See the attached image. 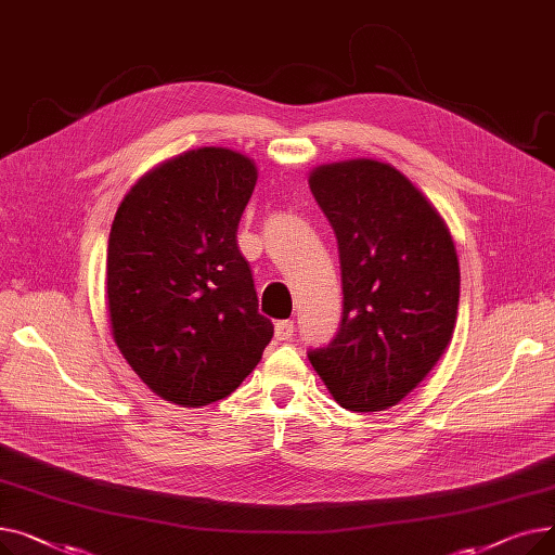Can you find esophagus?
I'll use <instances>...</instances> for the list:
<instances>
[{
    "label": "esophagus",
    "mask_w": 555,
    "mask_h": 555,
    "mask_svg": "<svg viewBox=\"0 0 555 555\" xmlns=\"http://www.w3.org/2000/svg\"><path fill=\"white\" fill-rule=\"evenodd\" d=\"M293 335H295V322H289V319H285V322H276V324H274V337H276L279 341L293 339Z\"/></svg>",
    "instance_id": "esophagus-1"
}]
</instances>
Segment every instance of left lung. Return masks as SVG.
<instances>
[{
    "mask_svg": "<svg viewBox=\"0 0 555 555\" xmlns=\"http://www.w3.org/2000/svg\"><path fill=\"white\" fill-rule=\"evenodd\" d=\"M308 182L337 236L344 293L337 335L308 360L344 410L383 412L423 383L452 339L456 249L439 211L389 164H326Z\"/></svg>",
    "mask_w": 555,
    "mask_h": 555,
    "instance_id": "obj_1",
    "label": "left lung"
}]
</instances>
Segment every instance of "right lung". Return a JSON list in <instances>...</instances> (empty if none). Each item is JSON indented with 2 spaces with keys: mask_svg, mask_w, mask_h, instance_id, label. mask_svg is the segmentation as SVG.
Returning <instances> with one entry per match:
<instances>
[{
  "mask_svg": "<svg viewBox=\"0 0 555 555\" xmlns=\"http://www.w3.org/2000/svg\"><path fill=\"white\" fill-rule=\"evenodd\" d=\"M256 178L249 157L197 149L145 172L116 209L105 279L112 337L175 404L236 391L274 335L236 241Z\"/></svg>",
  "mask_w": 555,
  "mask_h": 555,
  "instance_id": "add662e5",
  "label": "right lung"
}]
</instances>
